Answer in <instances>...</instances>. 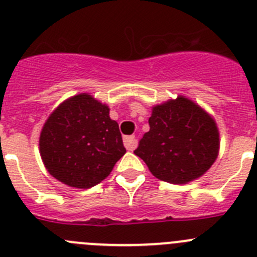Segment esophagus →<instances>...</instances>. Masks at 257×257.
Segmentation results:
<instances>
[{
	"label": "esophagus",
	"instance_id": "34e87169",
	"mask_svg": "<svg viewBox=\"0 0 257 257\" xmlns=\"http://www.w3.org/2000/svg\"><path fill=\"white\" fill-rule=\"evenodd\" d=\"M123 145H125V147L130 151H132V150L136 149L137 146V140L136 137L134 136V135H131V136H125L123 137Z\"/></svg>",
	"mask_w": 257,
	"mask_h": 257
}]
</instances>
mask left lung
I'll return each mask as SVG.
<instances>
[{"instance_id": "8db88e82", "label": "left lung", "mask_w": 257, "mask_h": 257, "mask_svg": "<svg viewBox=\"0 0 257 257\" xmlns=\"http://www.w3.org/2000/svg\"><path fill=\"white\" fill-rule=\"evenodd\" d=\"M150 131L135 155L156 179L184 185L206 174L220 151L215 118L199 103L179 95L152 106Z\"/></svg>"}]
</instances>
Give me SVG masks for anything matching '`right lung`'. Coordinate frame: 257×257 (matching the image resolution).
<instances>
[{
	"label": "right lung",
	"instance_id": "right-lung-1",
	"mask_svg": "<svg viewBox=\"0 0 257 257\" xmlns=\"http://www.w3.org/2000/svg\"><path fill=\"white\" fill-rule=\"evenodd\" d=\"M39 145L51 176L75 189L103 181L126 152L110 107L86 92L66 98L50 113Z\"/></svg>",
	"mask_w": 257,
	"mask_h": 257
}]
</instances>
